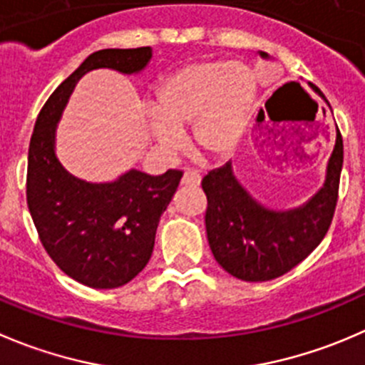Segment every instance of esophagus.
Listing matches in <instances>:
<instances>
[{
  "label": "esophagus",
  "mask_w": 365,
  "mask_h": 365,
  "mask_svg": "<svg viewBox=\"0 0 365 365\" xmlns=\"http://www.w3.org/2000/svg\"><path fill=\"white\" fill-rule=\"evenodd\" d=\"M201 183L200 173L196 171H185V175L182 176V185L185 187H197Z\"/></svg>",
  "instance_id": "34e87169"
}]
</instances>
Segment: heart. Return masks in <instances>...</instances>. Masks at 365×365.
Instances as JSON below:
<instances>
[{
  "mask_svg": "<svg viewBox=\"0 0 365 365\" xmlns=\"http://www.w3.org/2000/svg\"><path fill=\"white\" fill-rule=\"evenodd\" d=\"M257 100V81L246 63L205 60L187 63L157 85L150 135L168 153L182 148L180 130L192 125V140L210 158L237 150Z\"/></svg>",
  "mask_w": 365,
  "mask_h": 365,
  "instance_id": "b5f03b06",
  "label": "heart"
}]
</instances>
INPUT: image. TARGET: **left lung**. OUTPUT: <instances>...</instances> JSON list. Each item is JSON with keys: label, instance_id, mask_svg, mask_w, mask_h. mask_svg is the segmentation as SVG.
<instances>
[{"label": "left lung", "instance_id": "left-lung-1", "mask_svg": "<svg viewBox=\"0 0 365 365\" xmlns=\"http://www.w3.org/2000/svg\"><path fill=\"white\" fill-rule=\"evenodd\" d=\"M258 55L271 58L265 51ZM314 91L323 98L316 87ZM327 105L330 107L328 101ZM335 130L323 185L299 207H265L239 182L232 162L205 176L201 185L208 197V244L217 264L232 277L244 282L272 280L319 246L334 217L344 158L341 132L337 126Z\"/></svg>", "mask_w": 365, "mask_h": 365}]
</instances>
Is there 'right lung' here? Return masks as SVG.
Here are the masks:
<instances>
[{
	"label": "right lung",
	"mask_w": 365,
	"mask_h": 365,
	"mask_svg": "<svg viewBox=\"0 0 365 365\" xmlns=\"http://www.w3.org/2000/svg\"><path fill=\"white\" fill-rule=\"evenodd\" d=\"M151 56L150 46L88 55L56 87L35 121L28 150V208L53 262L87 287H121L146 267L160 215L171 203L182 173L169 169L151 176L130 169L112 182H87L60 164L56 126L81 76L94 69L139 74Z\"/></svg>",
	"instance_id": "add662e5"
}]
</instances>
